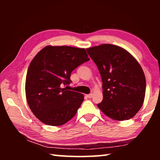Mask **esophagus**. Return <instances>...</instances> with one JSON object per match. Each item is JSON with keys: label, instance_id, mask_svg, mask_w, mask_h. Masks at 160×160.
I'll list each match as a JSON object with an SVG mask.
<instances>
[{"label": "esophagus", "instance_id": "obj_1", "mask_svg": "<svg viewBox=\"0 0 160 160\" xmlns=\"http://www.w3.org/2000/svg\"><path fill=\"white\" fill-rule=\"evenodd\" d=\"M86 97H88V98H89V99H90V98H92V94H87L86 95Z\"/></svg>", "mask_w": 160, "mask_h": 160}]
</instances>
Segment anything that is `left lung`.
<instances>
[{
	"instance_id": "obj_1",
	"label": "left lung",
	"mask_w": 160,
	"mask_h": 160,
	"mask_svg": "<svg viewBox=\"0 0 160 160\" xmlns=\"http://www.w3.org/2000/svg\"><path fill=\"white\" fill-rule=\"evenodd\" d=\"M102 80L103 100L97 104L115 121L131 118L144 102L146 80L141 66L128 51L105 44L87 48Z\"/></svg>"
}]
</instances>
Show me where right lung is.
<instances>
[{
    "mask_svg": "<svg viewBox=\"0 0 160 160\" xmlns=\"http://www.w3.org/2000/svg\"><path fill=\"white\" fill-rule=\"evenodd\" d=\"M90 58L85 48L47 46L32 59L25 82L26 99L32 113L48 126L63 125L76 114L84 95L61 88L70 74Z\"/></svg>",
    "mask_w": 160,
    "mask_h": 160,
    "instance_id": "right-lung-1",
    "label": "right lung"
}]
</instances>
